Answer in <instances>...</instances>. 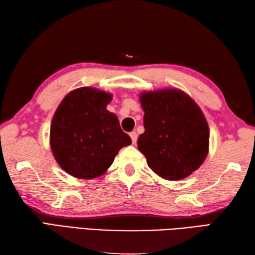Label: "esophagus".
<instances>
[{"label": "esophagus", "mask_w": 255, "mask_h": 255, "mask_svg": "<svg viewBox=\"0 0 255 255\" xmlns=\"http://www.w3.org/2000/svg\"><path fill=\"white\" fill-rule=\"evenodd\" d=\"M129 135H130V138H131L132 143L134 144L135 142H137V139H138V134H137V132H135V131H131V132L129 133Z\"/></svg>", "instance_id": "1"}]
</instances>
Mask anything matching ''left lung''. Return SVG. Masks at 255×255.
Here are the masks:
<instances>
[{
    "mask_svg": "<svg viewBox=\"0 0 255 255\" xmlns=\"http://www.w3.org/2000/svg\"><path fill=\"white\" fill-rule=\"evenodd\" d=\"M140 101L144 132L138 139V149L149 167L167 180L192 174L209 150V126L199 106L176 89L144 92Z\"/></svg>",
    "mask_w": 255,
    "mask_h": 255,
    "instance_id": "obj_1",
    "label": "left lung"
}]
</instances>
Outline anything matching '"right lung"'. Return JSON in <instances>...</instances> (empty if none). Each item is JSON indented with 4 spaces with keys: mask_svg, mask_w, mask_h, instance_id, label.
I'll return each mask as SVG.
<instances>
[{
    "mask_svg": "<svg viewBox=\"0 0 255 255\" xmlns=\"http://www.w3.org/2000/svg\"><path fill=\"white\" fill-rule=\"evenodd\" d=\"M112 96L93 88L68 93L51 125V147L60 166L77 178L91 179L108 169L122 147L131 143L115 114Z\"/></svg>",
    "mask_w": 255,
    "mask_h": 255,
    "instance_id": "obj_1",
    "label": "right lung"
}]
</instances>
